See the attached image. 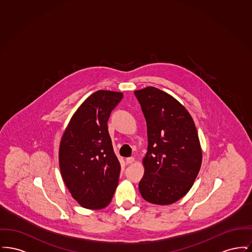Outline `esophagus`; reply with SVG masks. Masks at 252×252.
<instances>
[{
	"instance_id": "esophagus-1",
	"label": "esophagus",
	"mask_w": 252,
	"mask_h": 252,
	"mask_svg": "<svg viewBox=\"0 0 252 252\" xmlns=\"http://www.w3.org/2000/svg\"><path fill=\"white\" fill-rule=\"evenodd\" d=\"M134 160H135V158L133 157H129V158H126V161L127 164H130L132 162H134Z\"/></svg>"
}]
</instances>
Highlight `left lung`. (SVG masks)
Segmentation results:
<instances>
[{"instance_id": "1", "label": "left lung", "mask_w": 252, "mask_h": 252, "mask_svg": "<svg viewBox=\"0 0 252 252\" xmlns=\"http://www.w3.org/2000/svg\"><path fill=\"white\" fill-rule=\"evenodd\" d=\"M147 126L148 146L139 190L150 203L167 205L183 197L201 166L202 151L191 115L166 93L135 91Z\"/></svg>"}]
</instances>
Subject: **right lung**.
Returning a JSON list of instances; mask_svg holds the SVG:
<instances>
[{
    "mask_svg": "<svg viewBox=\"0 0 252 252\" xmlns=\"http://www.w3.org/2000/svg\"><path fill=\"white\" fill-rule=\"evenodd\" d=\"M121 93L97 91L76 110L60 146L62 179L72 196L84 208L99 210L111 201L121 165L108 131L111 111Z\"/></svg>",
    "mask_w": 252,
    "mask_h": 252,
    "instance_id": "obj_1",
    "label": "right lung"
}]
</instances>
